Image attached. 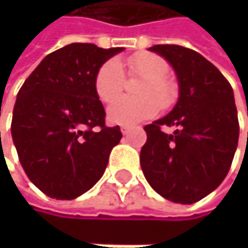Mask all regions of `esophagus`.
<instances>
[{
  "mask_svg": "<svg viewBox=\"0 0 248 248\" xmlns=\"http://www.w3.org/2000/svg\"><path fill=\"white\" fill-rule=\"evenodd\" d=\"M120 131H122V134H123V135H128V134L132 131V128H131V126H122V128H120Z\"/></svg>",
  "mask_w": 248,
  "mask_h": 248,
  "instance_id": "1",
  "label": "esophagus"
}]
</instances>
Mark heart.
<instances>
[{
    "instance_id": "obj_1",
    "label": "heart",
    "mask_w": 248,
    "mask_h": 248,
    "mask_svg": "<svg viewBox=\"0 0 248 248\" xmlns=\"http://www.w3.org/2000/svg\"><path fill=\"white\" fill-rule=\"evenodd\" d=\"M131 76L141 77L137 89L138 99L120 98L123 89V70L117 61H107L99 66L93 78L95 93L104 104L114 101L107 110L111 125L131 126L157 114L159 108H170L177 99V84L167 76L168 63L153 53H137L126 61Z\"/></svg>"
}]
</instances>
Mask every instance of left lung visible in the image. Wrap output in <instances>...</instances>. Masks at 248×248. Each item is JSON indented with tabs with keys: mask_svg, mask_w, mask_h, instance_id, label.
<instances>
[{
	"mask_svg": "<svg viewBox=\"0 0 248 248\" xmlns=\"http://www.w3.org/2000/svg\"><path fill=\"white\" fill-rule=\"evenodd\" d=\"M177 76L178 101L162 119L147 125L141 170L149 185L168 201L193 204L216 190L232 164L240 125L229 81L198 52L177 44L149 49ZM162 126H174L167 134Z\"/></svg>",
	"mask_w": 248,
	"mask_h": 248,
	"instance_id": "8db88e82",
	"label": "left lung"
}]
</instances>
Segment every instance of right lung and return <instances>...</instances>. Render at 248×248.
Listing matches in <instances>:
<instances>
[{
	"mask_svg": "<svg viewBox=\"0 0 248 248\" xmlns=\"http://www.w3.org/2000/svg\"><path fill=\"white\" fill-rule=\"evenodd\" d=\"M122 50L71 43L47 55L20 88L12 137L26 175L47 196L74 199L106 171L122 132L106 126L93 78Z\"/></svg>",
	"mask_w": 248,
	"mask_h": 248,
	"instance_id": "1",
	"label": "right lung"
}]
</instances>
